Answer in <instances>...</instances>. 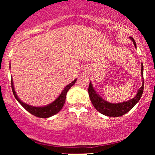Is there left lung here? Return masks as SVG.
Masks as SVG:
<instances>
[{
  "instance_id": "obj_1",
  "label": "left lung",
  "mask_w": 155,
  "mask_h": 155,
  "mask_svg": "<svg viewBox=\"0 0 155 155\" xmlns=\"http://www.w3.org/2000/svg\"><path fill=\"white\" fill-rule=\"evenodd\" d=\"M130 39L133 41L135 47H136V42L134 39L132 37H130ZM143 64H141V76H143ZM143 92V85L140 87V88L138 90L136 97H133V99L130 100L126 102L120 103V104H111L106 101L96 93V92L94 90L91 82H90L88 88V93L90 95V101H91L92 105L97 111H98L102 114L106 115L108 117H118L122 115L125 114L127 113L131 108H133V106L136 105L137 103L139 101L141 97L142 94Z\"/></svg>"
}]
</instances>
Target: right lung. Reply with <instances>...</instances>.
I'll use <instances>...</instances> for the list:
<instances>
[{
  "label": "right lung",
  "instance_id": "obj_1",
  "mask_svg": "<svg viewBox=\"0 0 155 155\" xmlns=\"http://www.w3.org/2000/svg\"><path fill=\"white\" fill-rule=\"evenodd\" d=\"M77 79H76L74 81H73L71 83H70L69 84H68L65 87V89L63 90V92H61L59 97L55 100L54 102H52L51 104H49L48 106H43V107H35V106H32L30 105H28L25 103H23L22 101H20L17 97V94H16L15 88H14V84H13V81L12 79V92H13L14 95H15V98L17 99V101L22 106V107L28 111V112L31 114L34 115L35 117H40V118H48V117L53 116V115L56 114L59 112L60 110L62 109V108L63 107L64 104H65V97H66L67 92L70 90V88L73 85L75 84Z\"/></svg>",
  "mask_w": 155,
  "mask_h": 155
}]
</instances>
